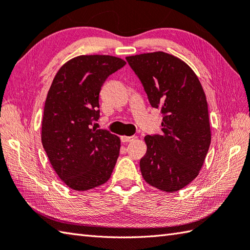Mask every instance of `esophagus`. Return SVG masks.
<instances>
[{"instance_id": "1", "label": "esophagus", "mask_w": 250, "mask_h": 250, "mask_svg": "<svg viewBox=\"0 0 250 250\" xmlns=\"http://www.w3.org/2000/svg\"><path fill=\"white\" fill-rule=\"evenodd\" d=\"M136 136L135 135H131V136H121V142H124V143H128V142H133L135 141Z\"/></svg>"}]
</instances>
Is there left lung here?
Segmentation results:
<instances>
[{
	"label": "left lung",
	"mask_w": 250,
	"mask_h": 250,
	"mask_svg": "<svg viewBox=\"0 0 250 250\" xmlns=\"http://www.w3.org/2000/svg\"><path fill=\"white\" fill-rule=\"evenodd\" d=\"M125 60L163 116V133L144 139L142 175L151 187L177 192L197 177L211 142L206 95L194 71L173 55L155 52Z\"/></svg>",
	"instance_id": "8db88e82"
}]
</instances>
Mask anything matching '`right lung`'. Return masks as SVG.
Wrapping results in <instances>:
<instances>
[{"label":"right lung","mask_w":250,"mask_h":250,"mask_svg":"<svg viewBox=\"0 0 250 250\" xmlns=\"http://www.w3.org/2000/svg\"><path fill=\"white\" fill-rule=\"evenodd\" d=\"M125 65L109 55H83L67 62L54 78L44 105L42 145L53 169L70 188L106 183L115 168L120 139L93 126L100 119V92Z\"/></svg>","instance_id":"1"}]
</instances>
